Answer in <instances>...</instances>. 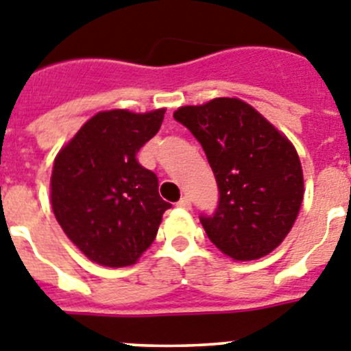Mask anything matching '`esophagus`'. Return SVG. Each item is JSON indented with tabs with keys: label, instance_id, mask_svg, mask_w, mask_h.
Listing matches in <instances>:
<instances>
[{
	"label": "esophagus",
	"instance_id": "34e87169",
	"mask_svg": "<svg viewBox=\"0 0 351 351\" xmlns=\"http://www.w3.org/2000/svg\"><path fill=\"white\" fill-rule=\"evenodd\" d=\"M178 207L186 208V210H188V208H191V200H189V197H182L181 200L178 202Z\"/></svg>",
	"mask_w": 351,
	"mask_h": 351
}]
</instances>
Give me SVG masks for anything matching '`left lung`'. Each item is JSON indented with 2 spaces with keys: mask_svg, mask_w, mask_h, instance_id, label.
<instances>
[{
  "mask_svg": "<svg viewBox=\"0 0 351 351\" xmlns=\"http://www.w3.org/2000/svg\"><path fill=\"white\" fill-rule=\"evenodd\" d=\"M173 118L202 144L219 188L214 214L200 215L210 242L234 261H252L276 249L300 214L304 193L291 141L234 97L184 106Z\"/></svg>",
  "mask_w": 351,
  "mask_h": 351,
  "instance_id": "obj_1",
  "label": "left lung"
}]
</instances>
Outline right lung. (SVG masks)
I'll return each mask as SVG.
<instances>
[{
    "label": "right lung",
    "instance_id": "add662e5",
    "mask_svg": "<svg viewBox=\"0 0 351 351\" xmlns=\"http://www.w3.org/2000/svg\"><path fill=\"white\" fill-rule=\"evenodd\" d=\"M165 109L101 111L59 151L50 181L51 208L67 239L90 261L130 266L153 243L172 205L158 195V178L137 162L156 136Z\"/></svg>",
    "mask_w": 351,
    "mask_h": 351
}]
</instances>
